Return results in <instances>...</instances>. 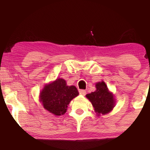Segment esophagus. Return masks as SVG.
Segmentation results:
<instances>
[{
    "label": "esophagus",
    "instance_id": "esophagus-1",
    "mask_svg": "<svg viewBox=\"0 0 150 150\" xmlns=\"http://www.w3.org/2000/svg\"><path fill=\"white\" fill-rule=\"evenodd\" d=\"M79 92L80 95H83V96H85L86 95V93H87V92H86V91L85 90H83V89L79 90Z\"/></svg>",
    "mask_w": 150,
    "mask_h": 150
}]
</instances>
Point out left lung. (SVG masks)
Returning <instances> with one entry per match:
<instances>
[{
    "mask_svg": "<svg viewBox=\"0 0 150 150\" xmlns=\"http://www.w3.org/2000/svg\"><path fill=\"white\" fill-rule=\"evenodd\" d=\"M96 88L95 92L87 94L86 97L92 103L96 112L105 115L110 112L115 106V98L103 81L96 83Z\"/></svg>",
    "mask_w": 150,
    "mask_h": 150,
    "instance_id": "8db88e82",
    "label": "left lung"
}]
</instances>
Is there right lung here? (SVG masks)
I'll return each instance as SVG.
<instances>
[{
	"instance_id": "1",
	"label": "right lung",
	"mask_w": 150,
	"mask_h": 150,
	"mask_svg": "<svg viewBox=\"0 0 150 150\" xmlns=\"http://www.w3.org/2000/svg\"><path fill=\"white\" fill-rule=\"evenodd\" d=\"M79 92L75 86H67L63 79H57L45 85L40 94L43 106L50 112L60 116L66 112L67 105Z\"/></svg>"
}]
</instances>
